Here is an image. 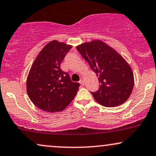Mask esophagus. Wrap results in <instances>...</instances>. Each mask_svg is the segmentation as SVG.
I'll return each instance as SVG.
<instances>
[{
	"label": "esophagus",
	"mask_w": 156,
	"mask_h": 156,
	"mask_svg": "<svg viewBox=\"0 0 156 156\" xmlns=\"http://www.w3.org/2000/svg\"><path fill=\"white\" fill-rule=\"evenodd\" d=\"M84 82H85V80H84V78H83V77H81V78H80V80L79 83L81 84V85H84Z\"/></svg>",
	"instance_id": "1"
}]
</instances>
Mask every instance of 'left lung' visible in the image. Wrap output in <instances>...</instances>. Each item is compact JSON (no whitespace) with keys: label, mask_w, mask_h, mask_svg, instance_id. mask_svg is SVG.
I'll return each mask as SVG.
<instances>
[{"label":"left lung","mask_w":156,"mask_h":156,"mask_svg":"<svg viewBox=\"0 0 156 156\" xmlns=\"http://www.w3.org/2000/svg\"><path fill=\"white\" fill-rule=\"evenodd\" d=\"M76 48L98 77L99 89L91 92L95 100L108 108L124 103L134 84V74L128 62L100 40L83 43Z\"/></svg>","instance_id":"left-lung-1"}]
</instances>
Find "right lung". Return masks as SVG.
Listing matches in <instances>:
<instances>
[{
    "label": "right lung",
    "mask_w": 156,
    "mask_h": 156,
    "mask_svg": "<svg viewBox=\"0 0 156 156\" xmlns=\"http://www.w3.org/2000/svg\"><path fill=\"white\" fill-rule=\"evenodd\" d=\"M72 46L51 41L43 48L32 65L27 78V92L32 102L44 111H62L76 97L80 84L72 82L60 68Z\"/></svg>",
    "instance_id": "1"
}]
</instances>
